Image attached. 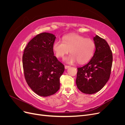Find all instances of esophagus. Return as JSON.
<instances>
[{
	"mask_svg": "<svg viewBox=\"0 0 125 125\" xmlns=\"http://www.w3.org/2000/svg\"><path fill=\"white\" fill-rule=\"evenodd\" d=\"M70 67L69 66H67V65H66V66H65V69H68L69 68H70Z\"/></svg>",
	"mask_w": 125,
	"mask_h": 125,
	"instance_id": "34e87169",
	"label": "esophagus"
}]
</instances>
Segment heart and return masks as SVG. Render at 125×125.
<instances>
[{"instance_id": "heart-1", "label": "heart", "mask_w": 125, "mask_h": 125, "mask_svg": "<svg viewBox=\"0 0 125 125\" xmlns=\"http://www.w3.org/2000/svg\"><path fill=\"white\" fill-rule=\"evenodd\" d=\"M95 45L94 41L82 35L72 34L63 37L62 42L55 41L52 44V50L57 57L63 58L70 52L71 55L65 58L68 63H73L78 61L83 63L91 58ZM71 51H70V50Z\"/></svg>"}]
</instances>
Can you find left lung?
I'll list each match as a JSON object with an SVG mask.
<instances>
[{
	"label": "left lung",
	"instance_id": "left-lung-1",
	"mask_svg": "<svg viewBox=\"0 0 125 125\" xmlns=\"http://www.w3.org/2000/svg\"><path fill=\"white\" fill-rule=\"evenodd\" d=\"M95 51L90 61L78 68L76 84L85 94H92L103 88L110 77L113 62L112 51L107 42L98 35L93 37Z\"/></svg>",
	"mask_w": 125,
	"mask_h": 125
}]
</instances>
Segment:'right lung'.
Listing matches in <instances>:
<instances>
[{
	"label": "right lung",
	"instance_id": "add662e5",
	"mask_svg": "<svg viewBox=\"0 0 125 125\" xmlns=\"http://www.w3.org/2000/svg\"><path fill=\"white\" fill-rule=\"evenodd\" d=\"M55 36L42 33L28 43L24 49L22 62L25 80L37 95L48 96L58 91L60 77L65 67L54 55L52 44Z\"/></svg>",
	"mask_w": 125,
	"mask_h": 125
}]
</instances>
